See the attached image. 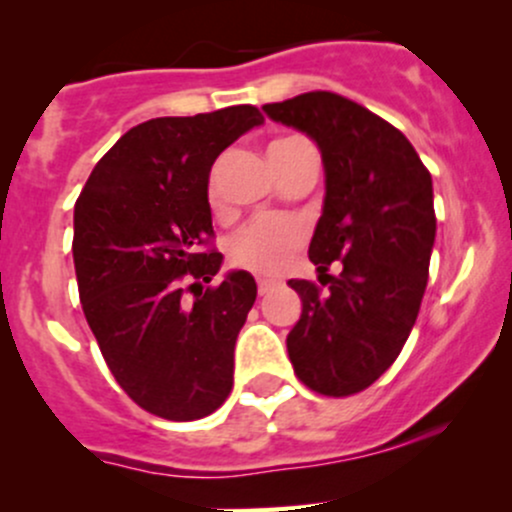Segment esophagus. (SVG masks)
Masks as SVG:
<instances>
[{
	"mask_svg": "<svg viewBox=\"0 0 512 512\" xmlns=\"http://www.w3.org/2000/svg\"><path fill=\"white\" fill-rule=\"evenodd\" d=\"M256 285H258V295H268V292H271L273 287H275V280L258 278V280H256Z\"/></svg>",
	"mask_w": 512,
	"mask_h": 512,
	"instance_id": "esophagus-1",
	"label": "esophagus"
}]
</instances>
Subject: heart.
Instances as JSON below:
<instances>
[{
  "label": "heart",
  "instance_id": "heart-1",
  "mask_svg": "<svg viewBox=\"0 0 512 512\" xmlns=\"http://www.w3.org/2000/svg\"><path fill=\"white\" fill-rule=\"evenodd\" d=\"M302 137H280L271 142L268 154L278 152V149L302 145ZM208 200L217 205V174L212 171L208 179ZM304 227L292 217H256L249 225H244L229 239L227 256L229 261L244 271L273 275L290 261L292 251L302 244Z\"/></svg>",
  "mask_w": 512,
  "mask_h": 512
}]
</instances>
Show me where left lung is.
<instances>
[{"label": "left lung", "instance_id": "obj_1", "mask_svg": "<svg viewBox=\"0 0 512 512\" xmlns=\"http://www.w3.org/2000/svg\"><path fill=\"white\" fill-rule=\"evenodd\" d=\"M263 111L317 142L326 176L309 258L329 290L287 280L302 300L287 355L314 392H363L399 358L421 309L435 244L433 179L394 125L331 91ZM333 260L344 266L338 279L325 273Z\"/></svg>", "mask_w": 512, "mask_h": 512}]
</instances>
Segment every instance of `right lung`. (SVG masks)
<instances>
[{
	"label": "right lung",
	"instance_id": "obj_1",
	"mask_svg": "<svg viewBox=\"0 0 512 512\" xmlns=\"http://www.w3.org/2000/svg\"><path fill=\"white\" fill-rule=\"evenodd\" d=\"M263 125L254 106L135 125L94 166L74 205V271L84 317L113 377L137 406L195 421L232 392L234 343L256 280L200 251L212 237L208 179L215 159ZM200 286L193 301L182 280Z\"/></svg>",
	"mask_w": 512,
	"mask_h": 512
}]
</instances>
